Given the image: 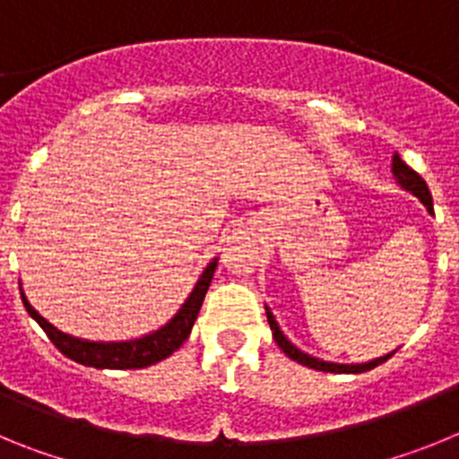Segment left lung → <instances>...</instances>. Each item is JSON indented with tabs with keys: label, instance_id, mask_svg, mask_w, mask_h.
<instances>
[{
	"label": "left lung",
	"instance_id": "1",
	"mask_svg": "<svg viewBox=\"0 0 459 459\" xmlns=\"http://www.w3.org/2000/svg\"><path fill=\"white\" fill-rule=\"evenodd\" d=\"M391 168H393V174H395L397 184L403 186L404 190H409V193H411V195H416V197H419V200L423 202L425 206H428L429 213H435V209H432V195H429L428 184H425V181H423V177L413 172V169L409 168V165L404 163L403 158L397 156V153H395V156H393V165H391ZM266 319H269V326H271V331H273V340H275V342H278L280 350L285 351V354L290 356L291 360H296V363H301V366L312 368V370L335 372V375H351V372H354V375H359V372L372 370V368H377V366H379V363H384V360H388L393 354H395V351H391V354L379 356V359L370 360V363H354V366H350V363H328V360H319V359H315V356H310V354H303V351L299 350V347H294V344H291L290 340H287L285 335H282V331H280L278 322H275V317H273V315H271L269 307H266Z\"/></svg>",
	"mask_w": 459,
	"mask_h": 459
}]
</instances>
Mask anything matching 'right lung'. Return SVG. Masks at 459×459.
<instances>
[{
  "label": "right lung",
  "instance_id": "add662e5",
  "mask_svg": "<svg viewBox=\"0 0 459 459\" xmlns=\"http://www.w3.org/2000/svg\"><path fill=\"white\" fill-rule=\"evenodd\" d=\"M216 266L218 259H211L209 266L202 271L197 285L193 287L184 306L179 307V312L165 326H160L149 335H142V338L126 340V342H89V340L73 338V335L56 331L50 322L40 317L39 312L30 306L24 294L22 303L27 312H30V317L39 322V326L46 331V335L56 350L71 360H75V363H82L87 368H100V370H137V368L153 366L158 360L168 359L169 354H174L188 340L195 319L200 315L202 301H204Z\"/></svg>",
  "mask_w": 459,
  "mask_h": 459
}]
</instances>
